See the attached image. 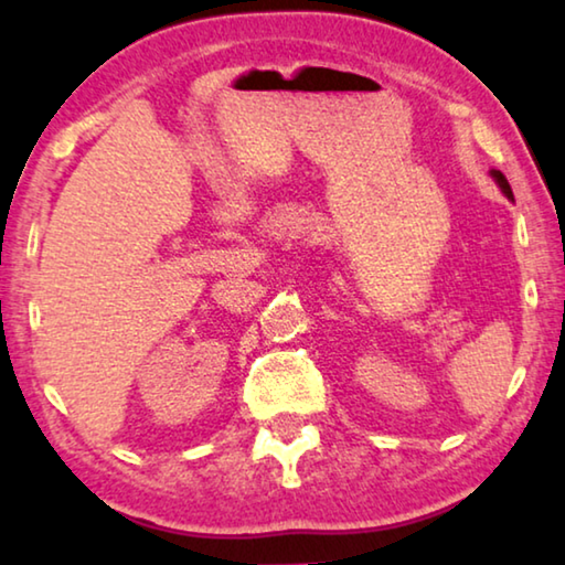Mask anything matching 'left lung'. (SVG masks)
I'll return each instance as SVG.
<instances>
[{
    "label": "left lung",
    "instance_id": "1",
    "mask_svg": "<svg viewBox=\"0 0 565 565\" xmlns=\"http://www.w3.org/2000/svg\"><path fill=\"white\" fill-rule=\"evenodd\" d=\"M491 177H494L497 179V184L499 186H502V192L507 194V196H510V200H512V189H510V181H507L504 179V173L502 171H491Z\"/></svg>",
    "mask_w": 565,
    "mask_h": 565
}]
</instances>
